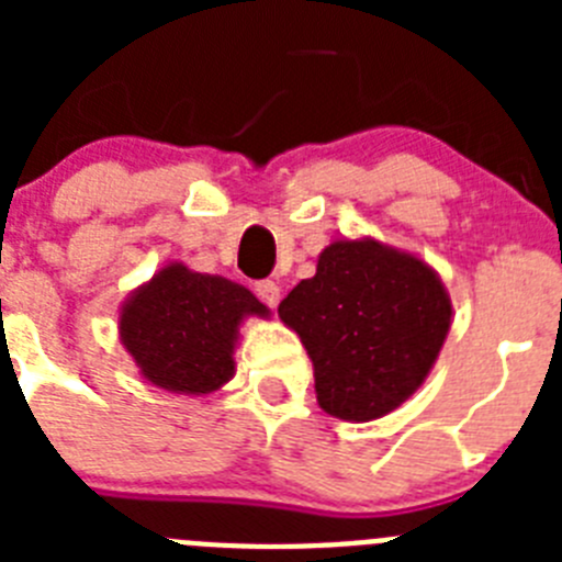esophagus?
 <instances>
[{"instance_id":"obj_1","label":"esophagus","mask_w":562,"mask_h":562,"mask_svg":"<svg viewBox=\"0 0 562 562\" xmlns=\"http://www.w3.org/2000/svg\"><path fill=\"white\" fill-rule=\"evenodd\" d=\"M256 295H258V301L270 306V310H276L278 301H281V290H278L276 281H258Z\"/></svg>"}]
</instances>
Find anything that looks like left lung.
I'll use <instances>...</instances> for the list:
<instances>
[{
  "label": "left lung",
  "mask_w": 562,
  "mask_h": 562,
  "mask_svg": "<svg viewBox=\"0 0 562 562\" xmlns=\"http://www.w3.org/2000/svg\"><path fill=\"white\" fill-rule=\"evenodd\" d=\"M278 315L310 351L321 408L369 422L428 376L450 329V297L419 258L376 241H335Z\"/></svg>",
  "instance_id": "left-lung-1"
}]
</instances>
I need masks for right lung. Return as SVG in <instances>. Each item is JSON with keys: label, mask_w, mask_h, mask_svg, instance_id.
I'll return each instance as SVG.
<instances>
[{"label": "right lung", "mask_w": 562, "mask_h": 562, "mask_svg": "<svg viewBox=\"0 0 562 562\" xmlns=\"http://www.w3.org/2000/svg\"><path fill=\"white\" fill-rule=\"evenodd\" d=\"M245 315H267L250 290L171 265L123 306L121 337L148 382L211 394L233 376V340Z\"/></svg>", "instance_id": "add662e5"}]
</instances>
